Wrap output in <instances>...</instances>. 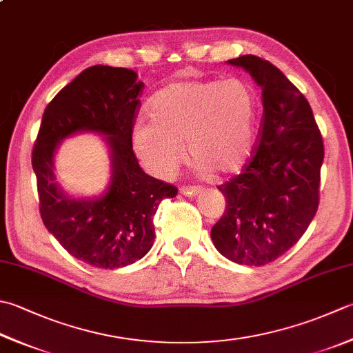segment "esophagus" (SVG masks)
I'll return each mask as SVG.
<instances>
[{"mask_svg": "<svg viewBox=\"0 0 353 353\" xmlns=\"http://www.w3.org/2000/svg\"><path fill=\"white\" fill-rule=\"evenodd\" d=\"M202 192V188L200 186H192V185H185L181 188V194L186 196V197H192V196H197Z\"/></svg>", "mask_w": 353, "mask_h": 353, "instance_id": "esophagus-1", "label": "esophagus"}]
</instances>
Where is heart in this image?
I'll list each match as a JSON object with an SVG mask.
<instances>
[{
    "label": "heart",
    "mask_w": 353,
    "mask_h": 353,
    "mask_svg": "<svg viewBox=\"0 0 353 353\" xmlns=\"http://www.w3.org/2000/svg\"><path fill=\"white\" fill-rule=\"evenodd\" d=\"M259 94L243 78L174 81L151 98V121L136 122L133 143L148 171L168 177L185 159L214 176L245 167L254 151Z\"/></svg>",
    "instance_id": "b5f03b06"
}]
</instances>
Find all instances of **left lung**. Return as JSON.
<instances>
[{
    "instance_id": "obj_1",
    "label": "left lung",
    "mask_w": 353,
    "mask_h": 353,
    "mask_svg": "<svg viewBox=\"0 0 353 353\" xmlns=\"http://www.w3.org/2000/svg\"><path fill=\"white\" fill-rule=\"evenodd\" d=\"M228 62L261 87L263 116L250 161L217 186L226 208L211 239L231 261L263 266L291 250L312 222L324 145L307 99L277 67L254 54Z\"/></svg>"
}]
</instances>
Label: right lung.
<instances>
[{
    "mask_svg": "<svg viewBox=\"0 0 353 353\" xmlns=\"http://www.w3.org/2000/svg\"><path fill=\"white\" fill-rule=\"evenodd\" d=\"M133 70L93 65L67 84L44 110L32 151L41 219L64 250L84 263L116 269L134 263L154 243L153 216L163 199L176 197L174 185L148 176L133 150V127L143 84ZM108 136L114 177L96 201L63 194L54 181L57 143L76 130Z\"/></svg>",
    "mask_w": 353,
    "mask_h": 353,
    "instance_id": "1",
    "label": "right lung"
}]
</instances>
